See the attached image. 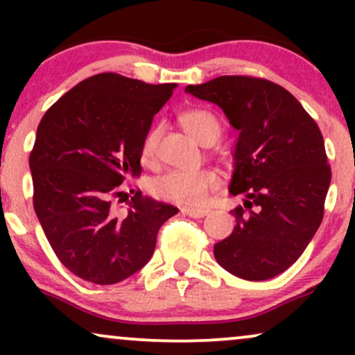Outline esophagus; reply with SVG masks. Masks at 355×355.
Wrapping results in <instances>:
<instances>
[{
  "label": "esophagus",
  "mask_w": 355,
  "mask_h": 355,
  "mask_svg": "<svg viewBox=\"0 0 355 355\" xmlns=\"http://www.w3.org/2000/svg\"><path fill=\"white\" fill-rule=\"evenodd\" d=\"M182 214L189 215V217H191V218H202V217H205V215H209V210L207 209H190V207H185V209H182Z\"/></svg>",
  "instance_id": "obj_1"
}]
</instances>
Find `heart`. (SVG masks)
Here are the masks:
<instances>
[{"label":"heart","instance_id":"1","mask_svg":"<svg viewBox=\"0 0 355 355\" xmlns=\"http://www.w3.org/2000/svg\"><path fill=\"white\" fill-rule=\"evenodd\" d=\"M180 123L185 132L195 140L200 141L202 145H214L222 135V125L220 120L211 112L207 110H190L180 116ZM157 138L158 132L153 130L146 135L144 141V155L145 162H152L157 152ZM218 180L217 175L211 170H172L160 177L153 178L150 183V190L157 198L165 202L180 203V205H198L205 200L207 195L211 190L217 189Z\"/></svg>","mask_w":355,"mask_h":355}]
</instances>
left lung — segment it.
Returning a JSON list of instances; mask_svg holds the SVG:
<instances>
[{"label":"left lung","mask_w":355,"mask_h":355,"mask_svg":"<svg viewBox=\"0 0 355 355\" xmlns=\"http://www.w3.org/2000/svg\"><path fill=\"white\" fill-rule=\"evenodd\" d=\"M187 93L220 107L239 130L230 211L234 232L215 243L217 262L245 280L282 274L304 254L324 217L331 185L324 138L292 93L268 80L218 76Z\"/></svg>","instance_id":"left-lung-1"}]
</instances>
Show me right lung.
<instances>
[{"label": "right lung", "mask_w": 355, "mask_h": 355, "mask_svg": "<svg viewBox=\"0 0 355 355\" xmlns=\"http://www.w3.org/2000/svg\"><path fill=\"white\" fill-rule=\"evenodd\" d=\"M175 83L116 73L80 81L44 113L30 170L33 207L60 262L87 282L128 279L152 259L160 227L178 209L135 191L123 217L115 198L141 173V148Z\"/></svg>", "instance_id": "1"}]
</instances>
